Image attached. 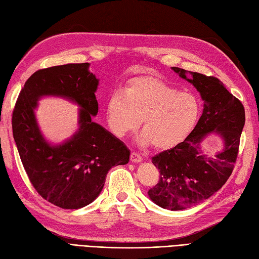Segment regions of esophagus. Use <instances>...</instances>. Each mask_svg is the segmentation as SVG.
Wrapping results in <instances>:
<instances>
[{
    "instance_id": "34e87169",
    "label": "esophagus",
    "mask_w": 259,
    "mask_h": 259,
    "mask_svg": "<svg viewBox=\"0 0 259 259\" xmlns=\"http://www.w3.org/2000/svg\"><path fill=\"white\" fill-rule=\"evenodd\" d=\"M131 160L133 162H140L143 160V156L141 154L133 151V153H131Z\"/></svg>"
}]
</instances>
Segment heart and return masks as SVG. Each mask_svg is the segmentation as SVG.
I'll return each instance as SVG.
<instances>
[{
    "instance_id": "heart-1",
    "label": "heart",
    "mask_w": 259,
    "mask_h": 259,
    "mask_svg": "<svg viewBox=\"0 0 259 259\" xmlns=\"http://www.w3.org/2000/svg\"><path fill=\"white\" fill-rule=\"evenodd\" d=\"M106 121L112 133L124 136L138 124L142 142L167 149L180 144L191 133L201 114L199 99L153 75L127 81L123 93L116 91L106 102Z\"/></svg>"
}]
</instances>
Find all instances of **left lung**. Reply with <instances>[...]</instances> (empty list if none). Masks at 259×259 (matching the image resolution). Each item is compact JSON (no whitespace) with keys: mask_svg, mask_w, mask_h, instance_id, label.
I'll use <instances>...</instances> for the list:
<instances>
[{"mask_svg":"<svg viewBox=\"0 0 259 259\" xmlns=\"http://www.w3.org/2000/svg\"><path fill=\"white\" fill-rule=\"evenodd\" d=\"M172 70L187 79L186 70ZM187 79L204 100V109L198 124L184 142L151 157L159 170L157 185L148 190L151 201L163 209L179 211L198 204L222 188L237 159L239 141L245 124L241 101L213 75L191 72ZM218 131L224 137L225 148L214 157H207L199 144L206 134Z\"/></svg>","mask_w":259,"mask_h":259,"instance_id":"left-lung-1","label":"left lung"}]
</instances>
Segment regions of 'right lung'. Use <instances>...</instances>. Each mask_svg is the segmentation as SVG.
<instances>
[{"label":"right lung","instance_id":"obj_1","mask_svg":"<svg viewBox=\"0 0 259 259\" xmlns=\"http://www.w3.org/2000/svg\"><path fill=\"white\" fill-rule=\"evenodd\" d=\"M89 66L83 62L37 70L25 82L12 115L14 141L30 184L42 199L67 210L91 203L102 191L109 170L130 159L128 148L93 122L99 80ZM42 95L65 96L82 108L77 134L59 147H50L35 123L33 110Z\"/></svg>","mask_w":259,"mask_h":259}]
</instances>
